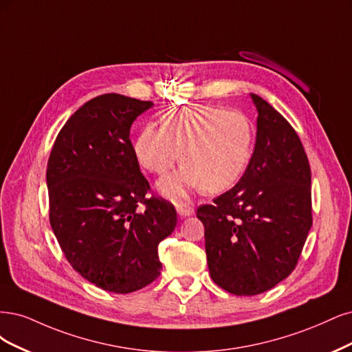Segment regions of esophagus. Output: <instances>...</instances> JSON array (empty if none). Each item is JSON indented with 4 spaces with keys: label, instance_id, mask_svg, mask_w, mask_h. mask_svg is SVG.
I'll use <instances>...</instances> for the list:
<instances>
[{
    "label": "esophagus",
    "instance_id": "34e87169",
    "mask_svg": "<svg viewBox=\"0 0 352 352\" xmlns=\"http://www.w3.org/2000/svg\"><path fill=\"white\" fill-rule=\"evenodd\" d=\"M177 213L179 218H186V217H191L192 213H195V209L188 205H178L177 206Z\"/></svg>",
    "mask_w": 352,
    "mask_h": 352
}]
</instances>
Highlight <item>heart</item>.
Returning <instances> with one entry per match:
<instances>
[{
    "instance_id": "1",
    "label": "heart",
    "mask_w": 352,
    "mask_h": 352,
    "mask_svg": "<svg viewBox=\"0 0 352 352\" xmlns=\"http://www.w3.org/2000/svg\"><path fill=\"white\" fill-rule=\"evenodd\" d=\"M138 162L153 174H165L179 161L177 173L162 178L157 190L171 200L192 191H223L244 174L253 151V130L245 116L219 107L197 105L171 109L161 129L144 126L134 140Z\"/></svg>"
}]
</instances>
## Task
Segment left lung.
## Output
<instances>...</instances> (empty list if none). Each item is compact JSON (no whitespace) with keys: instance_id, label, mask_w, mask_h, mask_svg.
I'll use <instances>...</instances> for the list:
<instances>
[{"instance_id":"1","label":"left lung","mask_w":352,"mask_h":352,"mask_svg":"<svg viewBox=\"0 0 352 352\" xmlns=\"http://www.w3.org/2000/svg\"><path fill=\"white\" fill-rule=\"evenodd\" d=\"M256 144L243 178L197 209L213 282L257 296L296 267L311 228V173L296 130L254 94Z\"/></svg>"}]
</instances>
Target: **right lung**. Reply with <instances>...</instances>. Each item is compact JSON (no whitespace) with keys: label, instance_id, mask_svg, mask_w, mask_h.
Instances as JSON below:
<instances>
[{"label":"right lung","instance_id":"obj_1","mask_svg":"<svg viewBox=\"0 0 352 352\" xmlns=\"http://www.w3.org/2000/svg\"><path fill=\"white\" fill-rule=\"evenodd\" d=\"M152 107L118 94L90 99L56 135L47 168L50 221L64 256L85 279L116 294L161 275L157 245L177 225L171 203L146 199L149 183L130 142L131 124Z\"/></svg>","mask_w":352,"mask_h":352}]
</instances>
